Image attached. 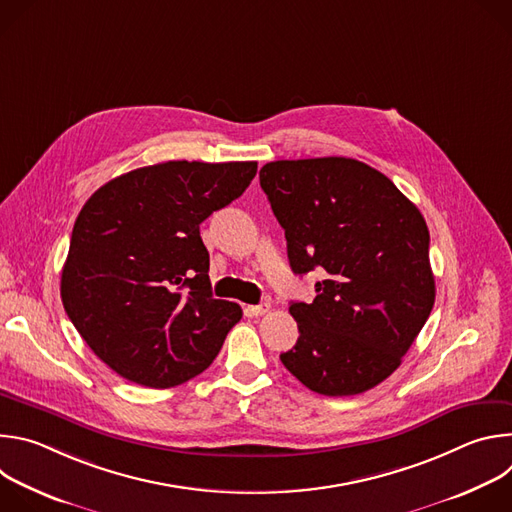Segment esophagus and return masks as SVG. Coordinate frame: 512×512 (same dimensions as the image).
I'll return each mask as SVG.
<instances>
[{"label": "esophagus", "instance_id": "esophagus-1", "mask_svg": "<svg viewBox=\"0 0 512 512\" xmlns=\"http://www.w3.org/2000/svg\"><path fill=\"white\" fill-rule=\"evenodd\" d=\"M269 308H271V304L263 302V304H257V306H247V308H245V312H247V316H251V318H257V316H263V314H267V312H269Z\"/></svg>", "mask_w": 512, "mask_h": 512}]
</instances>
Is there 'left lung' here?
Instances as JSON below:
<instances>
[{
    "mask_svg": "<svg viewBox=\"0 0 512 512\" xmlns=\"http://www.w3.org/2000/svg\"><path fill=\"white\" fill-rule=\"evenodd\" d=\"M259 182L285 231L291 271L322 269L312 304L291 302L300 338L283 367L320 395H358L397 371L435 302L417 206L352 158L269 162Z\"/></svg>",
    "mask_w": 512,
    "mask_h": 512,
    "instance_id": "left-lung-1",
    "label": "left lung"
}]
</instances>
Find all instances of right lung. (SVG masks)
<instances>
[{"label":"right lung","instance_id":"right-lung-1","mask_svg":"<svg viewBox=\"0 0 512 512\" xmlns=\"http://www.w3.org/2000/svg\"><path fill=\"white\" fill-rule=\"evenodd\" d=\"M255 174L257 162H164L113 178L85 202L60 296L119 377L168 389L210 367L243 310L212 298L200 223Z\"/></svg>","mask_w":512,"mask_h":512}]
</instances>
